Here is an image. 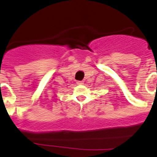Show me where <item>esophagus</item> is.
<instances>
[{
    "label": "esophagus",
    "instance_id": "1",
    "mask_svg": "<svg viewBox=\"0 0 157 157\" xmlns=\"http://www.w3.org/2000/svg\"><path fill=\"white\" fill-rule=\"evenodd\" d=\"M76 84H77V85H83V84H84V82H83V81H77V82H76Z\"/></svg>",
    "mask_w": 157,
    "mask_h": 157
}]
</instances>
